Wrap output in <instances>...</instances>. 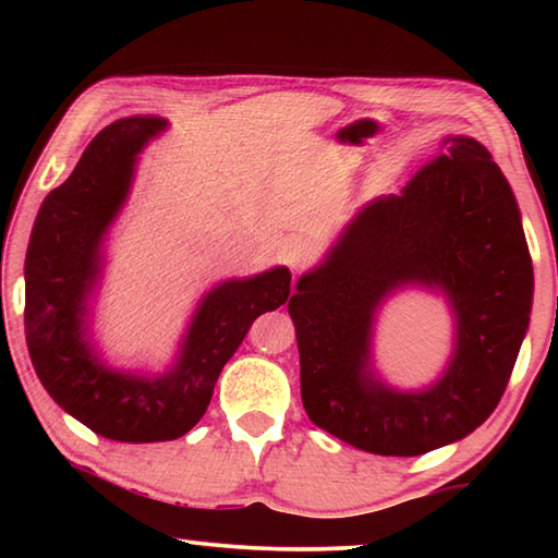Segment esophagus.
<instances>
[{
  "instance_id": "34e87169",
  "label": "esophagus",
  "mask_w": 558,
  "mask_h": 558,
  "mask_svg": "<svg viewBox=\"0 0 558 558\" xmlns=\"http://www.w3.org/2000/svg\"><path fill=\"white\" fill-rule=\"evenodd\" d=\"M315 256H317V248L310 239H302V235H298V239H290L286 243V260L292 270L310 266V263L315 260Z\"/></svg>"
}]
</instances>
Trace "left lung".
Masks as SVG:
<instances>
[{
  "mask_svg": "<svg viewBox=\"0 0 558 558\" xmlns=\"http://www.w3.org/2000/svg\"><path fill=\"white\" fill-rule=\"evenodd\" d=\"M403 289L438 291L453 317L447 369L421 390L391 387L373 366L375 323ZM532 298L507 177L475 137H442L399 196L364 204L298 278L288 313L310 421L374 456H423L470 436L502 399Z\"/></svg>",
  "mask_w": 558,
  "mask_h": 558,
  "instance_id": "left-lung-1",
  "label": "left lung"
}]
</instances>
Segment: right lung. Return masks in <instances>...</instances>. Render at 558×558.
I'll list each match as a JSON object with an SVG mask.
<instances>
[{
    "label": "right lung",
    "mask_w": 558,
    "mask_h": 558,
    "mask_svg": "<svg viewBox=\"0 0 558 558\" xmlns=\"http://www.w3.org/2000/svg\"><path fill=\"white\" fill-rule=\"evenodd\" d=\"M159 116L120 118L100 130L61 186L46 196L26 251L24 327L36 376L51 399L102 438H182L209 409L223 364L258 315L290 295L276 266L204 292L165 372L118 369L90 339V302L106 270V239L125 206L140 153L162 135Z\"/></svg>",
    "instance_id": "obj_1"
}]
</instances>
